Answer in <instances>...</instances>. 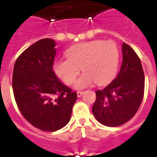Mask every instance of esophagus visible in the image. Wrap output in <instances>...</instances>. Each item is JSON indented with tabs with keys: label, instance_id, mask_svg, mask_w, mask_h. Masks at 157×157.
<instances>
[{
	"label": "esophagus",
	"instance_id": "1",
	"mask_svg": "<svg viewBox=\"0 0 157 157\" xmlns=\"http://www.w3.org/2000/svg\"><path fill=\"white\" fill-rule=\"evenodd\" d=\"M83 94H84V92H83V91H78L77 92L78 98H80V97H82V96L83 95Z\"/></svg>",
	"mask_w": 157,
	"mask_h": 157
}]
</instances>
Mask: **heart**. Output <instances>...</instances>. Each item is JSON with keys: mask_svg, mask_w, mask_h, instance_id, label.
I'll use <instances>...</instances> for the list:
<instances>
[{"mask_svg": "<svg viewBox=\"0 0 157 157\" xmlns=\"http://www.w3.org/2000/svg\"><path fill=\"white\" fill-rule=\"evenodd\" d=\"M65 55L67 59L54 62L53 70L67 85H71L81 67L84 72L76 81V89L86 88L94 82L99 85L109 82L116 75L120 63V50L116 43L102 40L70 47Z\"/></svg>", "mask_w": 157, "mask_h": 157, "instance_id": "1", "label": "heart"}]
</instances>
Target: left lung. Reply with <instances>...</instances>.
<instances>
[{
    "mask_svg": "<svg viewBox=\"0 0 157 157\" xmlns=\"http://www.w3.org/2000/svg\"><path fill=\"white\" fill-rule=\"evenodd\" d=\"M122 52L119 74L102 90L96 91L92 108L96 120L107 127H118L132 119L143 99L145 76L141 60L126 43L122 45Z\"/></svg>",
    "mask_w": 157,
    "mask_h": 157,
    "instance_id": "left-lung-1",
    "label": "left lung"
}]
</instances>
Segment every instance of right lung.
Returning a JSON list of instances; mask_svg holds the SVG:
<instances>
[{
    "label": "right lung",
    "instance_id": "add662e5",
    "mask_svg": "<svg viewBox=\"0 0 157 157\" xmlns=\"http://www.w3.org/2000/svg\"><path fill=\"white\" fill-rule=\"evenodd\" d=\"M56 42L51 38L36 41L16 59L12 89L19 111L29 123L52 132L68 123L76 92L59 81L52 70Z\"/></svg>",
    "mask_w": 157,
    "mask_h": 157
}]
</instances>
